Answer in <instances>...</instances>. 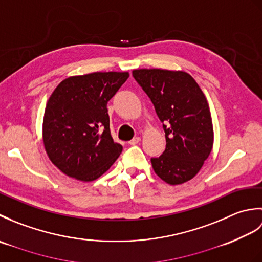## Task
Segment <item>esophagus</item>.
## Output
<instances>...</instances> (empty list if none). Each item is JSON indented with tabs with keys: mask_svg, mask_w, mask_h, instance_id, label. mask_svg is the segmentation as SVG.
<instances>
[{
	"mask_svg": "<svg viewBox=\"0 0 262 262\" xmlns=\"http://www.w3.org/2000/svg\"><path fill=\"white\" fill-rule=\"evenodd\" d=\"M140 142H141V137H134L132 141H129L128 143H129L130 145H136V144L140 143Z\"/></svg>",
	"mask_w": 262,
	"mask_h": 262,
	"instance_id": "34e87169",
	"label": "esophagus"
}]
</instances>
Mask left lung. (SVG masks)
<instances>
[{
  "label": "left lung",
  "instance_id": "1",
  "mask_svg": "<svg viewBox=\"0 0 262 262\" xmlns=\"http://www.w3.org/2000/svg\"><path fill=\"white\" fill-rule=\"evenodd\" d=\"M133 76L164 122L166 146L160 158L151 159L154 172L172 186L191 180L214 144L213 121L204 92L183 71L141 69L133 71Z\"/></svg>",
  "mask_w": 262,
  "mask_h": 262
}]
</instances>
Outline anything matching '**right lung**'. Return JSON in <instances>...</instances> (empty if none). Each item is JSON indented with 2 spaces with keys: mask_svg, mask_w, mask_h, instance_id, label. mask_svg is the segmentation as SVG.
I'll return each instance as SVG.
<instances>
[{
  "mask_svg": "<svg viewBox=\"0 0 262 262\" xmlns=\"http://www.w3.org/2000/svg\"><path fill=\"white\" fill-rule=\"evenodd\" d=\"M128 76V72L70 76L53 91L43 114L42 142L64 174L93 181L118 159L122 146L111 136L107 103Z\"/></svg>",
  "mask_w": 262,
  "mask_h": 262,
  "instance_id": "1",
  "label": "right lung"
}]
</instances>
